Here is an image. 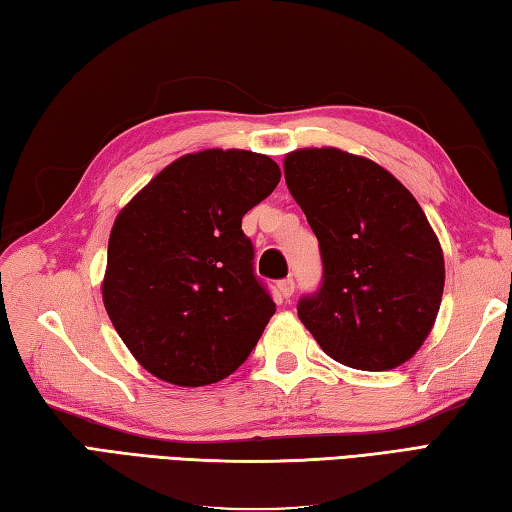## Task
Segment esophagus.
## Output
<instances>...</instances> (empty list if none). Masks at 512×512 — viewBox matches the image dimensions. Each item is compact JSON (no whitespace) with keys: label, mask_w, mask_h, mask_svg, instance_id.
<instances>
[{"label":"esophagus","mask_w":512,"mask_h":512,"mask_svg":"<svg viewBox=\"0 0 512 512\" xmlns=\"http://www.w3.org/2000/svg\"><path fill=\"white\" fill-rule=\"evenodd\" d=\"M278 292H281L283 298H289L294 294V278H283V281H278Z\"/></svg>","instance_id":"1"}]
</instances>
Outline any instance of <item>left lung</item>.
Returning <instances> with one entry per match:
<instances>
[{"mask_svg": "<svg viewBox=\"0 0 512 512\" xmlns=\"http://www.w3.org/2000/svg\"><path fill=\"white\" fill-rule=\"evenodd\" d=\"M285 182L323 263L298 318L347 368L381 372L408 361L432 330L446 276L419 202L376 162L330 147L289 153Z\"/></svg>", "mask_w": 512, "mask_h": 512, "instance_id": "1", "label": "left lung"}]
</instances>
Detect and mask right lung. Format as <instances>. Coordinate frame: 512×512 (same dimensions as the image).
<instances>
[{
	"label": "right lung",
	"instance_id": "obj_1",
	"mask_svg": "<svg viewBox=\"0 0 512 512\" xmlns=\"http://www.w3.org/2000/svg\"><path fill=\"white\" fill-rule=\"evenodd\" d=\"M278 180L272 158L207 149L171 162L115 218L104 307L144 370L198 388L252 354L276 303L240 223Z\"/></svg>",
	"mask_w": 512,
	"mask_h": 512
}]
</instances>
